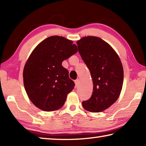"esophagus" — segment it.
<instances>
[{
  "mask_svg": "<svg viewBox=\"0 0 146 146\" xmlns=\"http://www.w3.org/2000/svg\"><path fill=\"white\" fill-rule=\"evenodd\" d=\"M75 86H76V87H77V86L79 84V83H80V81H79L78 79H76V80L75 81Z\"/></svg>",
  "mask_w": 146,
  "mask_h": 146,
  "instance_id": "1",
  "label": "esophagus"
}]
</instances>
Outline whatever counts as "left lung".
<instances>
[{"label":"left lung","instance_id":"obj_1","mask_svg":"<svg viewBox=\"0 0 146 146\" xmlns=\"http://www.w3.org/2000/svg\"><path fill=\"white\" fill-rule=\"evenodd\" d=\"M76 44L93 84L91 97L82 102V106L90 112H102L120 95L123 80L122 62L114 49L97 36H84Z\"/></svg>","mask_w":146,"mask_h":146}]
</instances>
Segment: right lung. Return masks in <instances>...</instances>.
I'll return each mask as SVG.
<instances>
[{
  "label": "right lung",
  "instance_id": "add662e5",
  "mask_svg": "<svg viewBox=\"0 0 146 146\" xmlns=\"http://www.w3.org/2000/svg\"><path fill=\"white\" fill-rule=\"evenodd\" d=\"M73 41L51 36L39 43L27 60L23 80L27 95L36 108L54 111L62 107L75 83L62 66L64 60L77 52Z\"/></svg>",
  "mask_w": 146,
  "mask_h": 146
}]
</instances>
